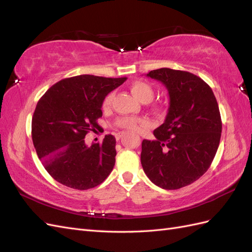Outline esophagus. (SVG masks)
<instances>
[{
	"mask_svg": "<svg viewBox=\"0 0 252 252\" xmlns=\"http://www.w3.org/2000/svg\"><path fill=\"white\" fill-rule=\"evenodd\" d=\"M122 136H123V133H117V134H116L117 140H120V138H122Z\"/></svg>",
	"mask_w": 252,
	"mask_h": 252,
	"instance_id": "esophagus-1",
	"label": "esophagus"
}]
</instances>
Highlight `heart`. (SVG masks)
Returning <instances> with one entry per match:
<instances>
[{"label": "heart", "instance_id": "heart-1", "mask_svg": "<svg viewBox=\"0 0 252 252\" xmlns=\"http://www.w3.org/2000/svg\"><path fill=\"white\" fill-rule=\"evenodd\" d=\"M129 88H130L131 94L136 98H139L141 102L147 103L151 101V98L154 97V93H155L154 88H152V86L149 83L145 81H134L130 84ZM112 100H113V94L110 93L104 98L103 108L108 109L112 103ZM145 124H146V121L144 119H136L131 117H122L116 121V125L118 127L126 129L128 131H139L140 127Z\"/></svg>", "mask_w": 252, "mask_h": 252}]
</instances>
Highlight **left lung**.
Segmentation results:
<instances>
[{
  "mask_svg": "<svg viewBox=\"0 0 252 252\" xmlns=\"http://www.w3.org/2000/svg\"><path fill=\"white\" fill-rule=\"evenodd\" d=\"M147 77L162 82L170 105L154 141L143 140L141 163L157 186L174 190L192 184L208 170L222 132L217 98L207 83L188 71L159 68Z\"/></svg>",
  "mask_w": 252,
  "mask_h": 252,
  "instance_id": "left-lung-1",
  "label": "left lung"
}]
</instances>
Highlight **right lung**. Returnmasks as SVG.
I'll return each instance as SVG.
<instances>
[{"instance_id":"right-lung-1","label":"right lung","mask_w":252,"mask_h":252,"mask_svg":"<svg viewBox=\"0 0 252 252\" xmlns=\"http://www.w3.org/2000/svg\"><path fill=\"white\" fill-rule=\"evenodd\" d=\"M127 78L82 74L52 85L36 104L32 136L44 168L67 187L94 188L105 181L116 163V138L85 144V135L98 127L105 96Z\"/></svg>"}]
</instances>
